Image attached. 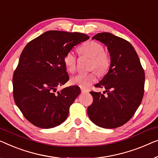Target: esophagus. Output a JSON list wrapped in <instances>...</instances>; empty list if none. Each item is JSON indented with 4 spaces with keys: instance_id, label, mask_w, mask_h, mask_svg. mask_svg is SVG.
<instances>
[{
    "instance_id": "1",
    "label": "esophagus",
    "mask_w": 158,
    "mask_h": 158,
    "mask_svg": "<svg viewBox=\"0 0 158 158\" xmlns=\"http://www.w3.org/2000/svg\"><path fill=\"white\" fill-rule=\"evenodd\" d=\"M81 93H86V92H88V90H87V89H83V88L81 89Z\"/></svg>"
}]
</instances>
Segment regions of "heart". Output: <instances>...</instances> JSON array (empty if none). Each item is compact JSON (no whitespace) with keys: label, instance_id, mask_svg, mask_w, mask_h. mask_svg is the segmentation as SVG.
<instances>
[{"label":"heart","instance_id":"heart-1","mask_svg":"<svg viewBox=\"0 0 158 158\" xmlns=\"http://www.w3.org/2000/svg\"><path fill=\"white\" fill-rule=\"evenodd\" d=\"M79 52L92 59L91 69H96L102 74L109 69L110 60L108 54L104 52L102 44L95 41H88L80 47ZM64 63L67 71L72 73L75 71L77 66V56L73 51H69L64 57ZM97 79V73L93 71L89 73H81L72 77L71 83L81 88H87Z\"/></svg>","mask_w":158,"mask_h":158}]
</instances>
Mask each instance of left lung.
Wrapping results in <instances>:
<instances>
[{
  "label": "left lung",
  "instance_id": "8db88e82",
  "mask_svg": "<svg viewBox=\"0 0 158 158\" xmlns=\"http://www.w3.org/2000/svg\"><path fill=\"white\" fill-rule=\"evenodd\" d=\"M92 39L106 45L110 65L107 74L95 85L106 91L103 94L91 91L93 103L87 114L96 126L116 128L126 123L140 105L144 94V69L135 49L126 40L110 32L98 33Z\"/></svg>",
  "mask_w": 158,
  "mask_h": 158
}]
</instances>
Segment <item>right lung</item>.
Listing matches in <instances>:
<instances>
[{
	"label": "right lung",
	"instance_id": "1",
	"mask_svg": "<svg viewBox=\"0 0 158 158\" xmlns=\"http://www.w3.org/2000/svg\"><path fill=\"white\" fill-rule=\"evenodd\" d=\"M89 38L79 32L49 30L28 42L13 74V98L28 121L42 128L62 123L81 90L72 86L56 91L69 80L67 52Z\"/></svg>",
	"mask_w": 158,
	"mask_h": 158
}]
</instances>
